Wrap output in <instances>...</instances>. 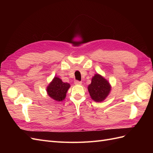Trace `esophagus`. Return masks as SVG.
I'll return each instance as SVG.
<instances>
[{
    "label": "esophagus",
    "mask_w": 153,
    "mask_h": 153,
    "mask_svg": "<svg viewBox=\"0 0 153 153\" xmlns=\"http://www.w3.org/2000/svg\"><path fill=\"white\" fill-rule=\"evenodd\" d=\"M75 85H81L82 84V82L78 81V80H75Z\"/></svg>",
    "instance_id": "34e87169"
}]
</instances>
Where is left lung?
I'll use <instances>...</instances> for the list:
<instances>
[{
    "label": "left lung",
    "mask_w": 153,
    "mask_h": 153,
    "mask_svg": "<svg viewBox=\"0 0 153 153\" xmlns=\"http://www.w3.org/2000/svg\"><path fill=\"white\" fill-rule=\"evenodd\" d=\"M111 87L108 82L98 74L92 78L91 84L88 86L91 98L97 102L103 101L109 94Z\"/></svg>",
    "instance_id": "8db88e82"
}]
</instances>
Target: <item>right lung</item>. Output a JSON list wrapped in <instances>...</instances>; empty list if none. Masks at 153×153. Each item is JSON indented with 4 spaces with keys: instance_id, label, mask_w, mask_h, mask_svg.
<instances>
[{
    "instance_id": "right-lung-1",
    "label": "right lung",
    "mask_w": 153,
    "mask_h": 153,
    "mask_svg": "<svg viewBox=\"0 0 153 153\" xmlns=\"http://www.w3.org/2000/svg\"><path fill=\"white\" fill-rule=\"evenodd\" d=\"M70 85L64 83L59 78L55 77L52 82L47 87V92L50 97L57 101L65 99L66 94Z\"/></svg>"
}]
</instances>
